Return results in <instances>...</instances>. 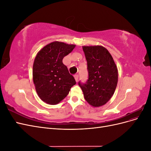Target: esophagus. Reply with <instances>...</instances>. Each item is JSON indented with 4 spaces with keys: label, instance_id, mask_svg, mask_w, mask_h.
Listing matches in <instances>:
<instances>
[{
    "label": "esophagus",
    "instance_id": "34e87169",
    "mask_svg": "<svg viewBox=\"0 0 151 151\" xmlns=\"http://www.w3.org/2000/svg\"><path fill=\"white\" fill-rule=\"evenodd\" d=\"M74 78H75V79H76V82L78 81V79H79V76L77 75V74H76V75H74Z\"/></svg>",
    "mask_w": 151,
    "mask_h": 151
}]
</instances>
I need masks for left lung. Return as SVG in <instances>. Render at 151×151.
Returning <instances> with one entry per match:
<instances>
[{
  "label": "left lung",
  "mask_w": 151,
  "mask_h": 151,
  "mask_svg": "<svg viewBox=\"0 0 151 151\" xmlns=\"http://www.w3.org/2000/svg\"><path fill=\"white\" fill-rule=\"evenodd\" d=\"M87 60L88 79L78 84L86 101L94 107L106 104L115 92L118 70L111 54L102 46L83 47Z\"/></svg>",
  "instance_id": "8db88e82"
}]
</instances>
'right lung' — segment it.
I'll return each instance as SVG.
<instances>
[{"label": "right lung", "instance_id": "obj_1", "mask_svg": "<svg viewBox=\"0 0 151 151\" xmlns=\"http://www.w3.org/2000/svg\"><path fill=\"white\" fill-rule=\"evenodd\" d=\"M76 47L54 42L44 47L36 55L33 67L35 89L40 99L49 104H57L68 95L76 84L74 77L62 60Z\"/></svg>", "mask_w": 151, "mask_h": 151}]
</instances>
